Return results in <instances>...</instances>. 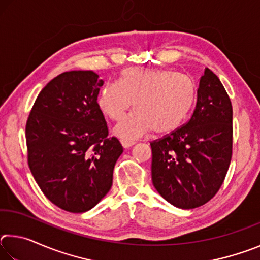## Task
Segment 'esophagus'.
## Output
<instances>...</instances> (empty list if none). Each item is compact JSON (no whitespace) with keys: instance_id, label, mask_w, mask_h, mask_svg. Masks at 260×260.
Masks as SVG:
<instances>
[{"instance_id":"1","label":"esophagus","mask_w":260,"mask_h":260,"mask_svg":"<svg viewBox=\"0 0 260 260\" xmlns=\"http://www.w3.org/2000/svg\"><path fill=\"white\" fill-rule=\"evenodd\" d=\"M120 142H121V146L124 148H129V147L134 146V144H135L134 141H128V140H125V139L120 140Z\"/></svg>"}]
</instances>
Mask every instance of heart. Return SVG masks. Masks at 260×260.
Masks as SVG:
<instances>
[{"label":"heart","instance_id":"obj_1","mask_svg":"<svg viewBox=\"0 0 260 260\" xmlns=\"http://www.w3.org/2000/svg\"><path fill=\"white\" fill-rule=\"evenodd\" d=\"M192 102L193 88L186 77L155 68L124 70L120 81L105 83L98 98L101 111L114 121L120 120L133 105L135 112L114 129L128 141L151 129L157 135L175 131L186 119Z\"/></svg>","mask_w":260,"mask_h":260}]
</instances>
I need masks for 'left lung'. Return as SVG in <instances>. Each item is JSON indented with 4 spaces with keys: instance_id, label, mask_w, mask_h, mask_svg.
I'll return each instance as SVG.
<instances>
[{
    "instance_id": "obj_1",
    "label": "left lung",
    "mask_w": 260,
    "mask_h": 260,
    "mask_svg": "<svg viewBox=\"0 0 260 260\" xmlns=\"http://www.w3.org/2000/svg\"><path fill=\"white\" fill-rule=\"evenodd\" d=\"M150 146L152 183L169 203L195 209L213 199L232 159L233 108L210 69L200 79L190 119Z\"/></svg>"
}]
</instances>
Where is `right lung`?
<instances>
[{"label": "right lung", "instance_id": "1", "mask_svg": "<svg viewBox=\"0 0 260 260\" xmlns=\"http://www.w3.org/2000/svg\"><path fill=\"white\" fill-rule=\"evenodd\" d=\"M103 83L93 71L59 74L39 94L26 122L30 172L47 199L68 212H86L107 195L124 150L108 136L99 108Z\"/></svg>", "mask_w": 260, "mask_h": 260}]
</instances>
